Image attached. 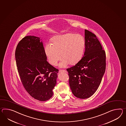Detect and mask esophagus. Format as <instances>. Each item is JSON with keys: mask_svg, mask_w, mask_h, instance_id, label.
<instances>
[{"mask_svg": "<svg viewBox=\"0 0 126 126\" xmlns=\"http://www.w3.org/2000/svg\"><path fill=\"white\" fill-rule=\"evenodd\" d=\"M59 72L60 73V72H66V71L64 70H60L59 71Z\"/></svg>", "mask_w": 126, "mask_h": 126, "instance_id": "obj_1", "label": "esophagus"}]
</instances>
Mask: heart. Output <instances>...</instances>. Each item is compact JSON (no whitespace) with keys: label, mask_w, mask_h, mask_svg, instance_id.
Returning <instances> with one entry per match:
<instances>
[{"label":"heart","mask_w":126,"mask_h":126,"mask_svg":"<svg viewBox=\"0 0 126 126\" xmlns=\"http://www.w3.org/2000/svg\"><path fill=\"white\" fill-rule=\"evenodd\" d=\"M53 44H47L45 50L49 63L54 65L57 64L61 58V67H64L69 63L77 64L83 56L86 47V42L80 34L67 33L54 37Z\"/></svg>","instance_id":"heart-1"}]
</instances>
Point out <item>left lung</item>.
<instances>
[{
  "label": "left lung",
  "mask_w": 126,
  "mask_h": 126,
  "mask_svg": "<svg viewBox=\"0 0 126 126\" xmlns=\"http://www.w3.org/2000/svg\"><path fill=\"white\" fill-rule=\"evenodd\" d=\"M85 51L82 59L67 69L69 84L76 97L86 99L98 89L106 70V54L95 34L85 30Z\"/></svg>",
  "instance_id": "obj_1"
}]
</instances>
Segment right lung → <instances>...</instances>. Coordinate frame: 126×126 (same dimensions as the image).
Masks as SVG:
<instances>
[{
	"mask_svg": "<svg viewBox=\"0 0 126 126\" xmlns=\"http://www.w3.org/2000/svg\"><path fill=\"white\" fill-rule=\"evenodd\" d=\"M15 55L18 74L28 93L40 101L51 98L58 70L47 61L40 37H24L18 44Z\"/></svg>",
	"mask_w": 126,
	"mask_h": 126,
	"instance_id": "1",
	"label": "right lung"
}]
</instances>
